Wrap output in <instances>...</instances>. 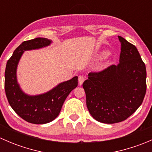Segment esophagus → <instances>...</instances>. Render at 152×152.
Segmentation results:
<instances>
[{"label":"esophagus","mask_w":152,"mask_h":152,"mask_svg":"<svg viewBox=\"0 0 152 152\" xmlns=\"http://www.w3.org/2000/svg\"><path fill=\"white\" fill-rule=\"evenodd\" d=\"M84 82H85V78H84L82 76H79V85H82Z\"/></svg>","instance_id":"esophagus-1"}]
</instances>
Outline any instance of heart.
I'll return each instance as SVG.
<instances>
[{
  "label": "heart",
  "instance_id": "b5f03b06",
  "mask_svg": "<svg viewBox=\"0 0 152 152\" xmlns=\"http://www.w3.org/2000/svg\"><path fill=\"white\" fill-rule=\"evenodd\" d=\"M107 55H108V53H107V51H103L99 55V59H103V58L106 57Z\"/></svg>",
  "mask_w": 152,
  "mask_h": 152
}]
</instances>
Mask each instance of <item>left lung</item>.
Wrapping results in <instances>:
<instances>
[{
    "instance_id": "obj_1",
    "label": "left lung",
    "mask_w": 152,
    "mask_h": 152,
    "mask_svg": "<svg viewBox=\"0 0 152 152\" xmlns=\"http://www.w3.org/2000/svg\"><path fill=\"white\" fill-rule=\"evenodd\" d=\"M118 39L120 63L90 73L82 85L90 115L104 124L128 118L141 105L146 91V69L137 48L122 37Z\"/></svg>"
}]
</instances>
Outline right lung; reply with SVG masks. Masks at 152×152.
Returning <instances> with one entry per match:
<instances>
[{
    "label": "right lung",
    "mask_w": 152,
    "mask_h": 152,
    "mask_svg": "<svg viewBox=\"0 0 152 152\" xmlns=\"http://www.w3.org/2000/svg\"><path fill=\"white\" fill-rule=\"evenodd\" d=\"M52 42L43 37L24 41L15 49L6 66L5 91L9 103L20 117L31 124H44L54 120L69 93L78 85V76H74L41 94L28 95L20 87L17 70L24 52L43 48Z\"/></svg>",
    "instance_id": "obj_1"
}]
</instances>
